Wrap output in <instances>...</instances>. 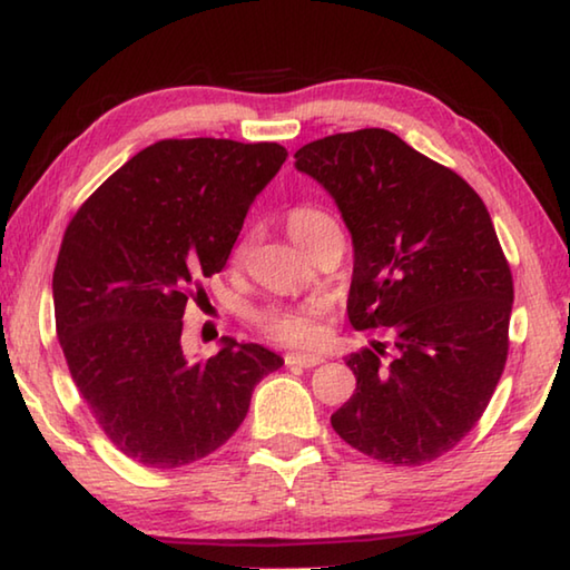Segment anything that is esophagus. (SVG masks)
I'll use <instances>...</instances> for the list:
<instances>
[{"mask_svg":"<svg viewBox=\"0 0 570 570\" xmlns=\"http://www.w3.org/2000/svg\"><path fill=\"white\" fill-rule=\"evenodd\" d=\"M322 362H324L322 354H302V352L286 354V364H296V366H316Z\"/></svg>","mask_w":570,"mask_h":570,"instance_id":"esophagus-1","label":"esophagus"}]
</instances>
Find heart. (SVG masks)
Returning <instances> with one entry per match:
<instances>
[{
  "label": "heart",
  "mask_w": 570,
  "mask_h": 570,
  "mask_svg": "<svg viewBox=\"0 0 570 570\" xmlns=\"http://www.w3.org/2000/svg\"><path fill=\"white\" fill-rule=\"evenodd\" d=\"M332 224V216H326L324 210L312 206H298L288 210L286 216V230L298 246L320 230L322 226ZM320 306L304 304V306H274L264 308L254 316L258 330H262L268 340L294 344V346H308L320 342L322 336V322H320Z\"/></svg>",
  "instance_id": "obj_1"
}]
</instances>
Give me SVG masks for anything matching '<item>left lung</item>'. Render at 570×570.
Masks as SVG:
<instances>
[{"mask_svg":"<svg viewBox=\"0 0 570 570\" xmlns=\"http://www.w3.org/2000/svg\"><path fill=\"white\" fill-rule=\"evenodd\" d=\"M296 170L334 198L352 234L346 314L387 326L346 356L356 390L332 414L346 445L424 465L475 428L508 360L513 276L482 198L390 130L336 132L296 150Z\"/></svg>","mask_w":570,"mask_h":570,"instance_id":"obj_1","label":"left lung"}]
</instances>
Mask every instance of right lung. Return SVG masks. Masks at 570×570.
<instances>
[{"label":"right lung","mask_w":570,"mask_h":570,"mask_svg":"<svg viewBox=\"0 0 570 570\" xmlns=\"http://www.w3.org/2000/svg\"><path fill=\"white\" fill-rule=\"evenodd\" d=\"M278 142L160 140L85 200L52 276L57 340L105 435L146 468L210 455L250 394L284 364L262 344L183 352L186 304L226 266L258 193L286 160Z\"/></svg>","instance_id":"obj_1"}]
</instances>
